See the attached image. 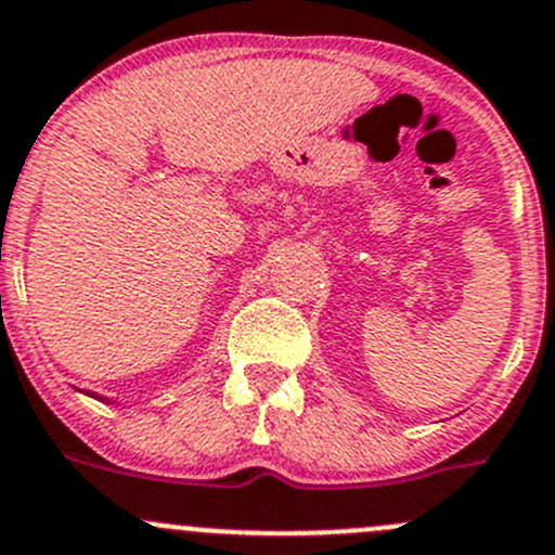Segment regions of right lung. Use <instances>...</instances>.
Segmentation results:
<instances>
[{
  "label": "right lung",
  "instance_id": "obj_1",
  "mask_svg": "<svg viewBox=\"0 0 555 555\" xmlns=\"http://www.w3.org/2000/svg\"><path fill=\"white\" fill-rule=\"evenodd\" d=\"M90 396H92V393H90Z\"/></svg>",
  "mask_w": 555,
  "mask_h": 555
}]
</instances>
